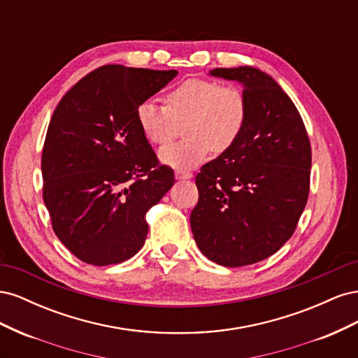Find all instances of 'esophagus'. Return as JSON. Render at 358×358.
Wrapping results in <instances>:
<instances>
[{
  "label": "esophagus",
  "instance_id": "obj_1",
  "mask_svg": "<svg viewBox=\"0 0 358 358\" xmlns=\"http://www.w3.org/2000/svg\"><path fill=\"white\" fill-rule=\"evenodd\" d=\"M175 178L178 180H183V179H191L192 178V173L187 171V170H176L175 171Z\"/></svg>",
  "mask_w": 358,
  "mask_h": 358
}]
</instances>
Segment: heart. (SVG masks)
<instances>
[{
    "mask_svg": "<svg viewBox=\"0 0 358 358\" xmlns=\"http://www.w3.org/2000/svg\"><path fill=\"white\" fill-rule=\"evenodd\" d=\"M166 106L142 101L137 124L152 145L171 142L185 124L187 137L161 149L159 158L175 169H191L208 158L210 150L220 155L241 138L248 116L246 96L234 85L212 79L183 80L164 96Z\"/></svg>",
    "mask_w": 358,
    "mask_h": 358,
    "instance_id": "1",
    "label": "heart"
}]
</instances>
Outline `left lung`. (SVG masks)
Instances as JSON below:
<instances>
[{"mask_svg": "<svg viewBox=\"0 0 358 358\" xmlns=\"http://www.w3.org/2000/svg\"><path fill=\"white\" fill-rule=\"evenodd\" d=\"M210 74L243 85L248 116L236 145L196 176L191 230L213 263L241 267L275 254L294 233L309 196L310 142L297 107L268 74L254 67Z\"/></svg>", "mask_w": 358, "mask_h": 358, "instance_id": "left-lung-1", "label": "left lung"}]
</instances>
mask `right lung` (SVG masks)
Here are the masks:
<instances>
[{"label": "right lung", "mask_w": 358, "mask_h": 358, "mask_svg": "<svg viewBox=\"0 0 358 358\" xmlns=\"http://www.w3.org/2000/svg\"><path fill=\"white\" fill-rule=\"evenodd\" d=\"M176 70L103 66L52 115L41 154L43 200L58 239L83 263H122L142 249L146 212L175 183L137 124V107Z\"/></svg>", "instance_id": "obj_1"}]
</instances>
